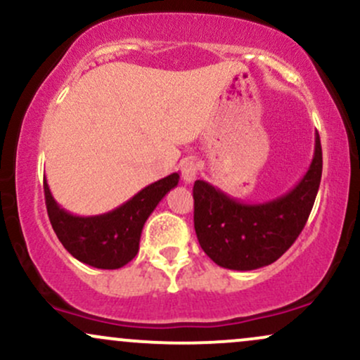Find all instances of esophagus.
Wrapping results in <instances>:
<instances>
[{"label": "esophagus", "mask_w": 360, "mask_h": 360, "mask_svg": "<svg viewBox=\"0 0 360 360\" xmlns=\"http://www.w3.org/2000/svg\"><path fill=\"white\" fill-rule=\"evenodd\" d=\"M181 174H183V179L186 183H193L196 179L198 174V164L196 160L193 159H186L183 164H181Z\"/></svg>", "instance_id": "obj_1"}]
</instances>
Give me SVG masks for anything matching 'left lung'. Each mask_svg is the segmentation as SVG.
<instances>
[{"label": "left lung", "instance_id": "8db88e82", "mask_svg": "<svg viewBox=\"0 0 360 360\" xmlns=\"http://www.w3.org/2000/svg\"><path fill=\"white\" fill-rule=\"evenodd\" d=\"M321 167L316 131L315 154L307 174L291 191L276 200L240 203L206 181H196L194 230L201 249L225 269L252 271L276 262L304 229L320 188Z\"/></svg>", "mask_w": 360, "mask_h": 360}]
</instances>
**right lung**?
I'll list each match as a JSON object with an SVG mask.
<instances>
[{
  "instance_id": "1",
  "label": "right lung",
  "mask_w": 360,
  "mask_h": 360,
  "mask_svg": "<svg viewBox=\"0 0 360 360\" xmlns=\"http://www.w3.org/2000/svg\"><path fill=\"white\" fill-rule=\"evenodd\" d=\"M177 183L179 174L172 172L108 213L76 217L57 205L44 179L45 205L53 232L72 257L98 269H120L137 255L147 218Z\"/></svg>"
}]
</instances>
